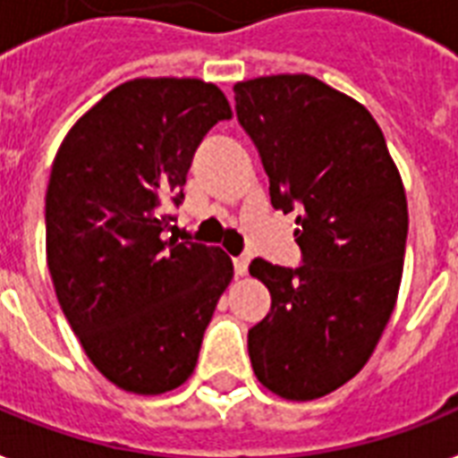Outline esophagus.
<instances>
[{"label":"esophagus","instance_id":"34e87169","mask_svg":"<svg viewBox=\"0 0 458 458\" xmlns=\"http://www.w3.org/2000/svg\"><path fill=\"white\" fill-rule=\"evenodd\" d=\"M233 266H235V273L242 278V276H247V268H250V259L247 257H237L233 259Z\"/></svg>","mask_w":458,"mask_h":458}]
</instances>
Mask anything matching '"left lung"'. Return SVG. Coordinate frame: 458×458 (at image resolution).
<instances>
[{
	"mask_svg": "<svg viewBox=\"0 0 458 458\" xmlns=\"http://www.w3.org/2000/svg\"><path fill=\"white\" fill-rule=\"evenodd\" d=\"M271 204L297 211L304 266L251 261L271 311L250 330L254 376L293 402L326 397L376 352L404 271L409 208L399 168L370 111L306 73L235 82Z\"/></svg>",
	"mask_w": 458,
	"mask_h": 458,
	"instance_id": "1",
	"label": "left lung"
}]
</instances>
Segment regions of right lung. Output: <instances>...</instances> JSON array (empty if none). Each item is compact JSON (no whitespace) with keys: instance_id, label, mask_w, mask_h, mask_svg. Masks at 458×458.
<instances>
[{"instance_id":"add662e5","label":"right lung","mask_w":458,"mask_h":458,"mask_svg":"<svg viewBox=\"0 0 458 458\" xmlns=\"http://www.w3.org/2000/svg\"><path fill=\"white\" fill-rule=\"evenodd\" d=\"M233 116L214 82L135 78L85 111L47 185V266L64 316L109 383L164 394L192 376L233 280L221 247L164 237L199 147Z\"/></svg>"}]
</instances>
